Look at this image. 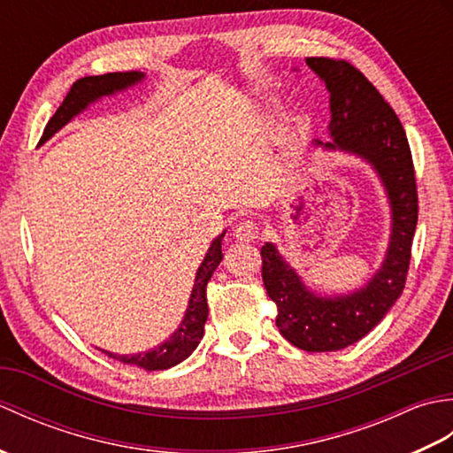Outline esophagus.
Instances as JSON below:
<instances>
[{
  "label": "esophagus",
  "mask_w": 453,
  "mask_h": 453,
  "mask_svg": "<svg viewBox=\"0 0 453 453\" xmlns=\"http://www.w3.org/2000/svg\"><path fill=\"white\" fill-rule=\"evenodd\" d=\"M234 237L237 242H255L258 237V224L253 219H242L239 224L234 227Z\"/></svg>",
  "instance_id": "34e87169"
}]
</instances>
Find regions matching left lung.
Instances as JSON below:
<instances>
[{
    "label": "left lung",
    "instance_id": "1",
    "mask_svg": "<svg viewBox=\"0 0 453 453\" xmlns=\"http://www.w3.org/2000/svg\"><path fill=\"white\" fill-rule=\"evenodd\" d=\"M329 91L331 142L325 151H344L375 171L391 211L389 245L368 282L349 294L321 296L307 286L274 243H265L263 282L276 303V326L286 341L307 352H334L360 341L391 310L405 288L411 245L418 219L415 169L407 134L380 91L344 60L307 58Z\"/></svg>",
    "mask_w": 453,
    "mask_h": 453
}]
</instances>
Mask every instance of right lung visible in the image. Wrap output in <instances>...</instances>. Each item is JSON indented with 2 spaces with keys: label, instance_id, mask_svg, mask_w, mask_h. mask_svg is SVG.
I'll use <instances>...</instances> for the list:
<instances>
[{
  "label": "right lung",
  "instance_id": "1",
  "mask_svg": "<svg viewBox=\"0 0 453 453\" xmlns=\"http://www.w3.org/2000/svg\"><path fill=\"white\" fill-rule=\"evenodd\" d=\"M146 80V73L143 72H114V73H104V75H89V78H81L72 85L70 93L65 95L64 103L58 107L54 117L48 120L44 134L41 138V143L50 140L58 130H62L67 122H72L78 114H81L89 104L97 103L103 97H111L114 93L127 91L128 88L142 83ZM226 232H221L214 242H211L204 261L200 263L196 276H195V286H192V292L188 297V305L185 317L179 323L169 339L161 342L156 349L148 352H138V354H114L109 350H103L109 354L111 358L119 360L122 364H132L143 368L148 372L153 370H167L171 365L180 364L185 358L192 354L196 349L202 336H204V323L208 319V303H206V284L214 274L218 265L221 263V239H224Z\"/></svg>",
  "mask_w": 453,
  "mask_h": 453
}]
</instances>
